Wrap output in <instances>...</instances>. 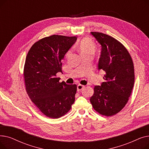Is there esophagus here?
Returning <instances> with one entry per match:
<instances>
[{
	"label": "esophagus",
	"mask_w": 149,
	"mask_h": 149,
	"mask_svg": "<svg viewBox=\"0 0 149 149\" xmlns=\"http://www.w3.org/2000/svg\"><path fill=\"white\" fill-rule=\"evenodd\" d=\"M84 88V86L81 85V84H79V85L77 86V91H81Z\"/></svg>",
	"instance_id": "1"
}]
</instances>
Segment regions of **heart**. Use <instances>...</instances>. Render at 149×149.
<instances>
[{"label": "heart", "mask_w": 149, "mask_h": 149, "mask_svg": "<svg viewBox=\"0 0 149 149\" xmlns=\"http://www.w3.org/2000/svg\"><path fill=\"white\" fill-rule=\"evenodd\" d=\"M79 48L81 53L83 55H86L88 53H94L96 50V46L91 40L88 38H83L79 43ZM69 51L67 53V55L69 54Z\"/></svg>", "instance_id": "b5f03b06"}]
</instances>
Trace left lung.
<instances>
[{
	"instance_id": "1",
	"label": "left lung",
	"mask_w": 149,
	"mask_h": 149,
	"mask_svg": "<svg viewBox=\"0 0 149 149\" xmlns=\"http://www.w3.org/2000/svg\"><path fill=\"white\" fill-rule=\"evenodd\" d=\"M102 46L98 70L105 72L101 86H95L90 101L100 114L111 116L120 112L128 102L135 81L134 65L125 46L113 37L91 32Z\"/></svg>"
}]
</instances>
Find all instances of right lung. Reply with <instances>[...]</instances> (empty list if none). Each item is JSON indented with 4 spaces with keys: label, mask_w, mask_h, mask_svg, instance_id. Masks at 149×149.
Here are the masks:
<instances>
[{
    "label": "right lung",
    "mask_w": 149,
    "mask_h": 149,
    "mask_svg": "<svg viewBox=\"0 0 149 149\" xmlns=\"http://www.w3.org/2000/svg\"><path fill=\"white\" fill-rule=\"evenodd\" d=\"M76 36L52 35L36 42L29 50L23 69L25 89L31 101L46 116L58 118L75 101L77 85L60 82L61 61Z\"/></svg>",
    "instance_id": "right-lung-1"
}]
</instances>
